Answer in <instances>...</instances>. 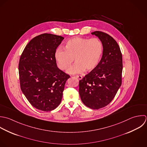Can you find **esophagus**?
<instances>
[{
  "label": "esophagus",
  "mask_w": 147,
  "mask_h": 147,
  "mask_svg": "<svg viewBox=\"0 0 147 147\" xmlns=\"http://www.w3.org/2000/svg\"><path fill=\"white\" fill-rule=\"evenodd\" d=\"M76 77L78 78L79 80H82V76H76Z\"/></svg>",
  "instance_id": "esophagus-1"
}]
</instances>
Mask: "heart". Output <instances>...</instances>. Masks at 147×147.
Segmentation results:
<instances>
[{"label":"heart","mask_w":147,"mask_h":147,"mask_svg":"<svg viewBox=\"0 0 147 147\" xmlns=\"http://www.w3.org/2000/svg\"><path fill=\"white\" fill-rule=\"evenodd\" d=\"M65 48V50L61 48L56 50L55 58L62 70H69L75 59L76 63L68 71L70 74H80L85 70H94L100 64L103 54V45L98 38L74 37L66 42Z\"/></svg>","instance_id":"b5f03b06"}]
</instances>
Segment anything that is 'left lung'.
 <instances>
[{
  "mask_svg": "<svg viewBox=\"0 0 147 147\" xmlns=\"http://www.w3.org/2000/svg\"><path fill=\"white\" fill-rule=\"evenodd\" d=\"M103 45V54L98 67L79 82V93L82 102L93 109L108 105L121 85L123 57L116 41L101 31L91 33Z\"/></svg>",
  "mask_w": 147,
  "mask_h": 147,
  "instance_id": "left-lung-1",
  "label": "left lung"
}]
</instances>
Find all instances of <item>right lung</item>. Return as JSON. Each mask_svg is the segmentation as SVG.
Returning a JSON list of instances; mask_svg holds the SVG:
<instances>
[{
    "mask_svg": "<svg viewBox=\"0 0 147 147\" xmlns=\"http://www.w3.org/2000/svg\"><path fill=\"white\" fill-rule=\"evenodd\" d=\"M63 37L43 34L32 39L19 60V74L22 92L32 107L49 112L61 103L70 76L57 65L55 53Z\"/></svg>",
    "mask_w": 147,
    "mask_h": 147,
    "instance_id": "add662e5",
    "label": "right lung"
}]
</instances>
